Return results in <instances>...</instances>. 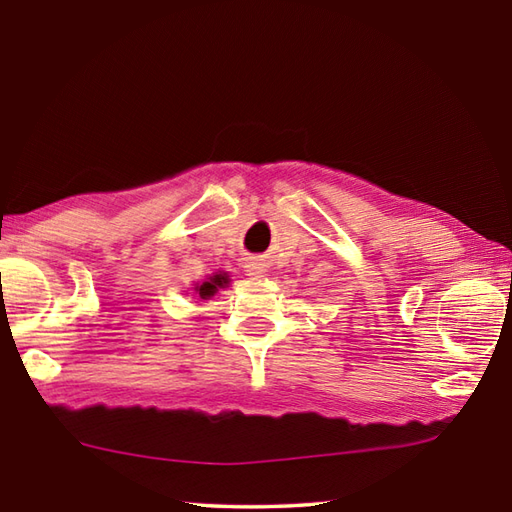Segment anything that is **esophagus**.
Returning a JSON list of instances; mask_svg holds the SVG:
<instances>
[{"label": "esophagus", "instance_id": "esophagus-1", "mask_svg": "<svg viewBox=\"0 0 512 512\" xmlns=\"http://www.w3.org/2000/svg\"><path fill=\"white\" fill-rule=\"evenodd\" d=\"M246 270H248V275H259V273H262V266L255 264V262H250V264L246 266Z\"/></svg>", "mask_w": 512, "mask_h": 512}]
</instances>
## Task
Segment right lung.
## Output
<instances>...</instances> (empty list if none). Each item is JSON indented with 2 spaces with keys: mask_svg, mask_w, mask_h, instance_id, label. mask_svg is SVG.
Listing matches in <instances>:
<instances>
[{
  "mask_svg": "<svg viewBox=\"0 0 512 512\" xmlns=\"http://www.w3.org/2000/svg\"><path fill=\"white\" fill-rule=\"evenodd\" d=\"M226 284H228L226 275H215L213 279H210V282H204L202 286H197L199 297L206 299V297H210V295H215L217 288H222V286H226Z\"/></svg>",
  "mask_w": 512,
  "mask_h": 512,
  "instance_id": "1",
  "label": "right lung"
}]
</instances>
